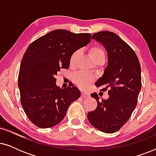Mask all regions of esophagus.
I'll return each mask as SVG.
<instances>
[{"label": "esophagus", "mask_w": 156, "mask_h": 156, "mask_svg": "<svg viewBox=\"0 0 156 156\" xmlns=\"http://www.w3.org/2000/svg\"><path fill=\"white\" fill-rule=\"evenodd\" d=\"M89 94L88 93L85 92V91H82V94H81V97L82 98V99H86V98L89 97Z\"/></svg>", "instance_id": "34e87169"}]
</instances>
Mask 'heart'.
Masks as SVG:
<instances>
[{"label":"heart","instance_id":"obj_1","mask_svg":"<svg viewBox=\"0 0 156 156\" xmlns=\"http://www.w3.org/2000/svg\"><path fill=\"white\" fill-rule=\"evenodd\" d=\"M89 52L91 57L95 61L99 60V59L105 58V52L103 49L99 45H93L89 49ZM81 55L80 50H75L72 53L69 57V65L74 67L76 65L79 58ZM94 76L91 74L85 72H77L73 76V80L76 84L80 87H84L87 84L91 83L94 80Z\"/></svg>","mask_w":156,"mask_h":156}]
</instances>
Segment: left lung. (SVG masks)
Returning <instances> with one entry per match:
<instances>
[{
	"label": "left lung",
	"mask_w": 156,
	"mask_h": 156,
	"mask_svg": "<svg viewBox=\"0 0 156 156\" xmlns=\"http://www.w3.org/2000/svg\"><path fill=\"white\" fill-rule=\"evenodd\" d=\"M91 39L101 42L107 51L108 65L95 84L103 87V91L109 89V97L99 101L97 94H91L97 106L87 118L99 131L114 133L127 122L137 105L141 89L140 63L133 49L113 32H98Z\"/></svg>",
	"instance_id": "left-lung-1"
}]
</instances>
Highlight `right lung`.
I'll list each match as a JSON object with an SVG mask.
<instances>
[{
    "label": "right lung",
    "mask_w": 156,
    "mask_h": 156,
    "mask_svg": "<svg viewBox=\"0 0 156 156\" xmlns=\"http://www.w3.org/2000/svg\"><path fill=\"white\" fill-rule=\"evenodd\" d=\"M90 33L55 30L33 41L20 63L18 87L25 114L36 126L47 129L63 120L72 102L80 97L75 87L61 89L55 78L68 69L72 53L90 42Z\"/></svg>",
    "instance_id": "right-lung-1"
}]
</instances>
